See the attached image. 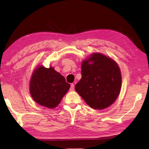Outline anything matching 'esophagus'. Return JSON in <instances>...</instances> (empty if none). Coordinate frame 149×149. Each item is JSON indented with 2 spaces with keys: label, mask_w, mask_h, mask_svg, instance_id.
I'll use <instances>...</instances> for the list:
<instances>
[{
  "label": "esophagus",
  "mask_w": 149,
  "mask_h": 149,
  "mask_svg": "<svg viewBox=\"0 0 149 149\" xmlns=\"http://www.w3.org/2000/svg\"><path fill=\"white\" fill-rule=\"evenodd\" d=\"M74 84H72L70 88V91H74Z\"/></svg>",
  "instance_id": "34e87169"
}]
</instances>
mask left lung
I'll return each instance as SVG.
<instances>
[{"label": "left lung", "instance_id": "1", "mask_svg": "<svg viewBox=\"0 0 149 149\" xmlns=\"http://www.w3.org/2000/svg\"><path fill=\"white\" fill-rule=\"evenodd\" d=\"M81 75L75 90L91 108L105 109L119 95L121 72L113 59L100 53L92 54L82 63Z\"/></svg>", "mask_w": 149, "mask_h": 149}]
</instances>
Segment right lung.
Here are the masks:
<instances>
[{"label":"right lung","mask_w":149,"mask_h":149,"mask_svg":"<svg viewBox=\"0 0 149 149\" xmlns=\"http://www.w3.org/2000/svg\"><path fill=\"white\" fill-rule=\"evenodd\" d=\"M29 86L30 93L34 101L51 109L58 106L70 84L51 66L47 68L40 66L33 73Z\"/></svg>","instance_id":"right-lung-1"}]
</instances>
